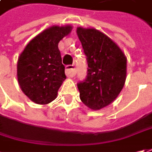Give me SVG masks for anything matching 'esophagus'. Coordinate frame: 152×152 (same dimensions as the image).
<instances>
[{
  "label": "esophagus",
  "instance_id": "1",
  "mask_svg": "<svg viewBox=\"0 0 152 152\" xmlns=\"http://www.w3.org/2000/svg\"><path fill=\"white\" fill-rule=\"evenodd\" d=\"M65 73H66V76H68V77H73V76H75L76 73L75 65L74 64H72V65H67L65 67Z\"/></svg>",
  "mask_w": 152,
  "mask_h": 152
}]
</instances>
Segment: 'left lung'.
Wrapping results in <instances>:
<instances>
[{"mask_svg":"<svg viewBox=\"0 0 152 152\" xmlns=\"http://www.w3.org/2000/svg\"><path fill=\"white\" fill-rule=\"evenodd\" d=\"M76 33L88 60V75L77 84L80 99L88 108L100 110L112 103L126 81L127 58L99 30L78 27Z\"/></svg>","mask_w":152,"mask_h":152,"instance_id":"1","label":"left lung"}]
</instances>
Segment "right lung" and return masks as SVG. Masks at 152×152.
Returning <instances> with one entry per match:
<instances>
[{"mask_svg":"<svg viewBox=\"0 0 152 152\" xmlns=\"http://www.w3.org/2000/svg\"><path fill=\"white\" fill-rule=\"evenodd\" d=\"M71 30L70 25H54L43 30L18 57V84L23 94L36 104H47L54 100L66 78L58 45Z\"/></svg>","mask_w":152,"mask_h":152,"instance_id":"obj_1","label":"right lung"}]
</instances>
